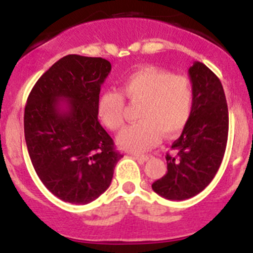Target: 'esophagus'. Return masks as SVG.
I'll list each match as a JSON object with an SVG mask.
<instances>
[{
	"label": "esophagus",
	"mask_w": 253,
	"mask_h": 253,
	"mask_svg": "<svg viewBox=\"0 0 253 253\" xmlns=\"http://www.w3.org/2000/svg\"><path fill=\"white\" fill-rule=\"evenodd\" d=\"M151 157L152 156H149V154H140V156L139 154H137V156H135V160H137L139 163H144L146 161H148Z\"/></svg>",
	"instance_id": "obj_1"
}]
</instances>
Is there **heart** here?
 <instances>
[{
    "mask_svg": "<svg viewBox=\"0 0 253 253\" xmlns=\"http://www.w3.org/2000/svg\"><path fill=\"white\" fill-rule=\"evenodd\" d=\"M124 97L142 104L137 115L140 122L123 129L118 143L128 151L143 152L157 144L161 133L171 137L186 125L193 110V82L186 76H173L154 67L134 71L122 81L120 92L107 90L100 96L97 114L110 130L124 124Z\"/></svg>",
    "mask_w": 253,
    "mask_h": 253,
    "instance_id": "heart-1",
    "label": "heart"
}]
</instances>
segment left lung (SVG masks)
Segmentation results:
<instances>
[{"label":"left lung","mask_w":253,"mask_h":253,"mask_svg":"<svg viewBox=\"0 0 253 253\" xmlns=\"http://www.w3.org/2000/svg\"><path fill=\"white\" fill-rule=\"evenodd\" d=\"M193 110L182 134L166 154L167 172L152 189L169 200H186L202 193L216 175L228 139V106L222 82L204 63L189 69Z\"/></svg>","instance_id":"obj_1"}]
</instances>
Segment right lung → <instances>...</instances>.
<instances>
[{"instance_id": "add662e5", "label": "right lung", "mask_w": 253, "mask_h": 253, "mask_svg": "<svg viewBox=\"0 0 253 253\" xmlns=\"http://www.w3.org/2000/svg\"><path fill=\"white\" fill-rule=\"evenodd\" d=\"M110 71L104 58L66 55L38 80L26 101L24 131L31 163L44 186L63 202L87 204L99 198L123 157L97 116Z\"/></svg>"}]
</instances>
